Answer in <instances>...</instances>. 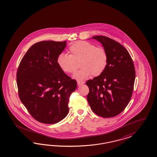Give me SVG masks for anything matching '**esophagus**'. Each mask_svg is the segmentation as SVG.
Here are the masks:
<instances>
[{"label": "esophagus", "instance_id": "obj_1", "mask_svg": "<svg viewBox=\"0 0 157 157\" xmlns=\"http://www.w3.org/2000/svg\"><path fill=\"white\" fill-rule=\"evenodd\" d=\"M77 83H78V86H81L82 85L84 84L85 82L82 81H78L77 82Z\"/></svg>", "mask_w": 157, "mask_h": 157}]
</instances>
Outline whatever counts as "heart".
I'll list each match as a JSON object with an SVG mask.
<instances>
[{
	"instance_id": "1",
	"label": "heart",
	"mask_w": 157,
	"mask_h": 157,
	"mask_svg": "<svg viewBox=\"0 0 157 157\" xmlns=\"http://www.w3.org/2000/svg\"><path fill=\"white\" fill-rule=\"evenodd\" d=\"M70 55L61 53L57 59L59 68L67 74H74L80 62L82 69L76 72L74 78L78 81L86 79L90 76H98L105 70L108 62V53L101 47L85 41L73 43L68 49Z\"/></svg>"
}]
</instances>
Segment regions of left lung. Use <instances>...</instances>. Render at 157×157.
Segmentation results:
<instances>
[{
  "mask_svg": "<svg viewBox=\"0 0 157 157\" xmlns=\"http://www.w3.org/2000/svg\"><path fill=\"white\" fill-rule=\"evenodd\" d=\"M106 50L108 62L105 70L86 82L89 88L87 99L92 111L103 118L121 113L132 98L136 72L128 51L118 42L105 36L92 37Z\"/></svg>",
  "mask_w": 157,
  "mask_h": 157,
  "instance_id": "left-lung-1",
  "label": "left lung"
}]
</instances>
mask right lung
<instances>
[{
  "instance_id": "right-lung-1",
  "label": "right lung",
  "mask_w": 157,
  "mask_h": 157,
  "mask_svg": "<svg viewBox=\"0 0 157 157\" xmlns=\"http://www.w3.org/2000/svg\"><path fill=\"white\" fill-rule=\"evenodd\" d=\"M67 41L35 43L22 57L17 71L18 93L28 113L38 122L53 124L69 111L71 94L77 82L57 63Z\"/></svg>"
}]
</instances>
